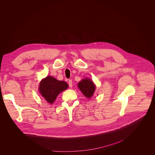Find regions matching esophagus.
Listing matches in <instances>:
<instances>
[{"label": "esophagus", "instance_id": "esophagus-1", "mask_svg": "<svg viewBox=\"0 0 155 155\" xmlns=\"http://www.w3.org/2000/svg\"><path fill=\"white\" fill-rule=\"evenodd\" d=\"M68 85L70 87H72V80H68Z\"/></svg>", "mask_w": 155, "mask_h": 155}]
</instances>
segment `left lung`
<instances>
[{
	"label": "left lung",
	"instance_id": "8db88e82",
	"mask_svg": "<svg viewBox=\"0 0 155 155\" xmlns=\"http://www.w3.org/2000/svg\"><path fill=\"white\" fill-rule=\"evenodd\" d=\"M78 87L87 98H91L94 95L95 90V86L93 81L89 78L83 79L78 84Z\"/></svg>",
	"mask_w": 155,
	"mask_h": 155
}]
</instances>
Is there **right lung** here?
<instances>
[{
  "instance_id": "obj_1",
  "label": "right lung",
  "mask_w": 155,
  "mask_h": 155,
  "mask_svg": "<svg viewBox=\"0 0 155 155\" xmlns=\"http://www.w3.org/2000/svg\"><path fill=\"white\" fill-rule=\"evenodd\" d=\"M68 85L64 81H59L55 78L48 76L41 81L39 91L41 95L49 104H53L60 92L68 88Z\"/></svg>"
}]
</instances>
